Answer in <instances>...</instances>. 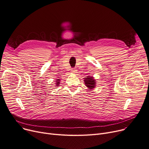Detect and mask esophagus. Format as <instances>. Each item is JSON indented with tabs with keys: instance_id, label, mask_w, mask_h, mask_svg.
Instances as JSON below:
<instances>
[{
	"instance_id": "1",
	"label": "esophagus",
	"mask_w": 149,
	"mask_h": 149,
	"mask_svg": "<svg viewBox=\"0 0 149 149\" xmlns=\"http://www.w3.org/2000/svg\"><path fill=\"white\" fill-rule=\"evenodd\" d=\"M71 72L72 73L74 74V73H75V72H77V69H74V68H73V69H71Z\"/></svg>"
}]
</instances>
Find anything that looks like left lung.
<instances>
[{"label": "left lung", "mask_w": 149, "mask_h": 149, "mask_svg": "<svg viewBox=\"0 0 149 149\" xmlns=\"http://www.w3.org/2000/svg\"><path fill=\"white\" fill-rule=\"evenodd\" d=\"M84 84L86 87L89 88L88 90H92L96 87V80H95L93 77L87 76L86 78H84Z\"/></svg>", "instance_id": "1"}]
</instances>
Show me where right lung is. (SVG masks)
Segmentation results:
<instances>
[{
	"label": "right lung",
	"instance_id": "1",
	"mask_svg": "<svg viewBox=\"0 0 149 149\" xmlns=\"http://www.w3.org/2000/svg\"><path fill=\"white\" fill-rule=\"evenodd\" d=\"M56 86H58V85H59V84H60V79H57V80H56Z\"/></svg>",
	"mask_w": 149,
	"mask_h": 149
}]
</instances>
